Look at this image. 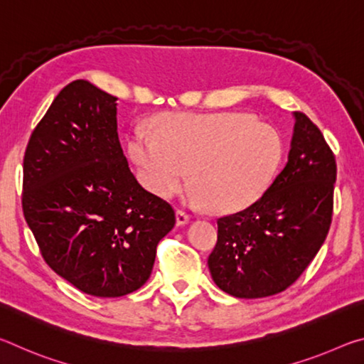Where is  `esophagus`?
Wrapping results in <instances>:
<instances>
[{
	"label": "esophagus",
	"mask_w": 364,
	"mask_h": 364,
	"mask_svg": "<svg viewBox=\"0 0 364 364\" xmlns=\"http://www.w3.org/2000/svg\"><path fill=\"white\" fill-rule=\"evenodd\" d=\"M191 218V215L186 213L184 210H176V226H183L186 225Z\"/></svg>",
	"instance_id": "esophagus-1"
}]
</instances>
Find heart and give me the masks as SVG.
Returning <instances> with one entry per match:
<instances>
[{"instance_id": "obj_1", "label": "heart", "mask_w": 364, "mask_h": 364, "mask_svg": "<svg viewBox=\"0 0 364 364\" xmlns=\"http://www.w3.org/2000/svg\"><path fill=\"white\" fill-rule=\"evenodd\" d=\"M156 133L134 130L128 139L139 180L168 199L186 186L193 168L197 199L217 212L255 202L282 157L279 133L241 112L165 114L156 120Z\"/></svg>"}]
</instances>
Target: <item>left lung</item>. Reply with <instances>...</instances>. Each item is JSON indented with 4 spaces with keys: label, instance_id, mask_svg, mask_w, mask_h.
Instances as JSON below:
<instances>
[{
    "label": "left lung",
    "instance_id": "1",
    "mask_svg": "<svg viewBox=\"0 0 364 364\" xmlns=\"http://www.w3.org/2000/svg\"><path fill=\"white\" fill-rule=\"evenodd\" d=\"M295 125L287 164L250 207L218 218L208 269L221 291L262 299L294 284L328 236L336 157L305 114Z\"/></svg>",
    "mask_w": 364,
    "mask_h": 364
}]
</instances>
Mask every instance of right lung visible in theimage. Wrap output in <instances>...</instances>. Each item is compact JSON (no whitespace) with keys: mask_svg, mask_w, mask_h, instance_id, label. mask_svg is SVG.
Returning <instances> with one entry per match:
<instances>
[{"mask_svg":"<svg viewBox=\"0 0 364 364\" xmlns=\"http://www.w3.org/2000/svg\"><path fill=\"white\" fill-rule=\"evenodd\" d=\"M117 97L75 80L53 101L23 156V217L49 268L95 297L149 279L175 226L167 200L138 183L117 133Z\"/></svg>","mask_w":364,"mask_h":364,"instance_id":"add662e5","label":"right lung"}]
</instances>
